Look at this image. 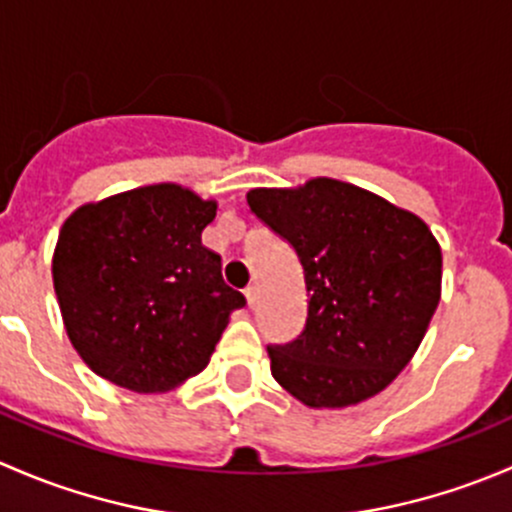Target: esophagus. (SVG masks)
<instances>
[{"label":"esophagus","instance_id":"esophagus-1","mask_svg":"<svg viewBox=\"0 0 512 512\" xmlns=\"http://www.w3.org/2000/svg\"><path fill=\"white\" fill-rule=\"evenodd\" d=\"M245 297H247V304H250V307H255V304H257V285L247 287Z\"/></svg>","mask_w":512,"mask_h":512}]
</instances>
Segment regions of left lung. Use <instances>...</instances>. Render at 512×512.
<instances>
[{"label": "left lung", "mask_w": 512, "mask_h": 512, "mask_svg": "<svg viewBox=\"0 0 512 512\" xmlns=\"http://www.w3.org/2000/svg\"><path fill=\"white\" fill-rule=\"evenodd\" d=\"M247 205L297 252L307 322L270 344L277 384L312 409L371 399L416 354L441 299V247L428 225L334 178L255 188Z\"/></svg>", "instance_id": "8db88e82"}]
</instances>
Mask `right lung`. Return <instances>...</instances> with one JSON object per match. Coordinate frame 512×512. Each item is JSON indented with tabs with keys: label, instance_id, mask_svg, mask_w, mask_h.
<instances>
[{
	"label": "right lung",
	"instance_id": "right-lung-1",
	"mask_svg": "<svg viewBox=\"0 0 512 512\" xmlns=\"http://www.w3.org/2000/svg\"><path fill=\"white\" fill-rule=\"evenodd\" d=\"M218 203L175 183L81 205L61 225L51 275L66 334L91 371L156 394L208 366L245 297L203 230Z\"/></svg>",
	"mask_w": 512,
	"mask_h": 512
}]
</instances>
